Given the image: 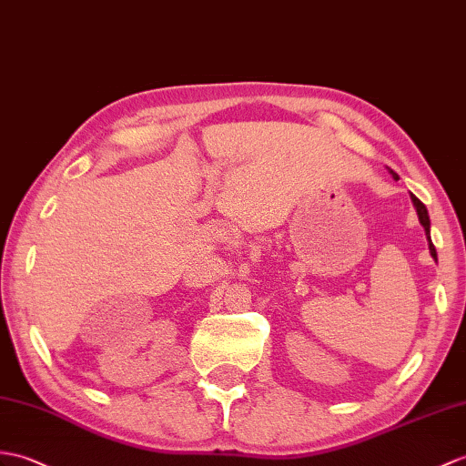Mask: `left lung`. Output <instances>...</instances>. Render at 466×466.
Masks as SVG:
<instances>
[{
    "label": "left lung",
    "mask_w": 466,
    "mask_h": 466,
    "mask_svg": "<svg viewBox=\"0 0 466 466\" xmlns=\"http://www.w3.org/2000/svg\"><path fill=\"white\" fill-rule=\"evenodd\" d=\"M393 175V178L395 180H399V177H397V172H393V170H389ZM410 200H413V204H415V208H417V216H419V222L423 224V228H425V234H427V240H429V252H431V256L435 258V262H437V250H435V246H432V242H431V220H429V212H427V207L423 202H420L415 194H410Z\"/></svg>",
    "instance_id": "1"
}]
</instances>
